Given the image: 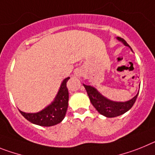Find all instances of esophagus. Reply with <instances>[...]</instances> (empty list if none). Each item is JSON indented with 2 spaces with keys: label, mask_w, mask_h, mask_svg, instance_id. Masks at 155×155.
<instances>
[{
  "label": "esophagus",
  "mask_w": 155,
  "mask_h": 155,
  "mask_svg": "<svg viewBox=\"0 0 155 155\" xmlns=\"http://www.w3.org/2000/svg\"><path fill=\"white\" fill-rule=\"evenodd\" d=\"M76 76H77V77H80V76H81V73H80V72H76Z\"/></svg>",
  "instance_id": "1"
}]
</instances>
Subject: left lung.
<instances>
[{
  "instance_id": "8db88e82",
  "label": "left lung",
  "mask_w": 155,
  "mask_h": 155,
  "mask_svg": "<svg viewBox=\"0 0 155 155\" xmlns=\"http://www.w3.org/2000/svg\"><path fill=\"white\" fill-rule=\"evenodd\" d=\"M118 40L122 41L126 46L131 48V47L126 43L124 39L118 37ZM83 86L85 87L89 98H90L91 104L94 105V107L96 108V110H97L100 114L107 117V118L119 116L129 111L135 103L138 94H139L138 92V94L133 99L126 102H115L111 101L102 96L101 94H99L96 89L93 87L85 85V84H83Z\"/></svg>"
}]
</instances>
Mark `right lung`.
I'll return each mask as SVG.
<instances>
[{"label":"right lung","instance_id":"add662e5","mask_svg":"<svg viewBox=\"0 0 155 155\" xmlns=\"http://www.w3.org/2000/svg\"><path fill=\"white\" fill-rule=\"evenodd\" d=\"M70 78L63 80L60 90L55 97L54 101L44 110L37 113H25L20 111L28 121L41 126H52L57 125L63 120L66 114L68 102V91L67 82Z\"/></svg>","mask_w":155,"mask_h":155}]
</instances>
